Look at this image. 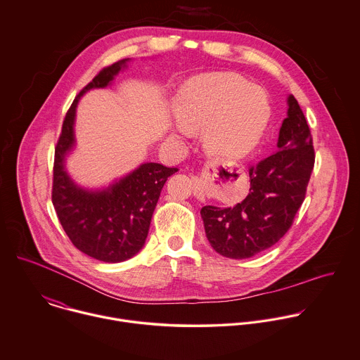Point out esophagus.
Returning <instances> with one entry per match:
<instances>
[{
	"label": "esophagus",
	"instance_id": "obj_1",
	"mask_svg": "<svg viewBox=\"0 0 360 360\" xmlns=\"http://www.w3.org/2000/svg\"><path fill=\"white\" fill-rule=\"evenodd\" d=\"M193 181L195 183V195H197V198H204V191H202V188L200 187V179L198 177H193Z\"/></svg>",
	"mask_w": 360,
	"mask_h": 360
}]
</instances>
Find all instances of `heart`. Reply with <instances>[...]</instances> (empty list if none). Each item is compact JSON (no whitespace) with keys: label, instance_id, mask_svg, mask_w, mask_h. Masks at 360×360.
Here are the masks:
<instances>
[{"label":"heart","instance_id":"1","mask_svg":"<svg viewBox=\"0 0 360 360\" xmlns=\"http://www.w3.org/2000/svg\"><path fill=\"white\" fill-rule=\"evenodd\" d=\"M179 128L202 129L205 149L219 159L251 152L268 125L271 109L265 92L235 74H204L187 79L172 99Z\"/></svg>","mask_w":360,"mask_h":360}]
</instances>
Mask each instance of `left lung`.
I'll return each instance as SVG.
<instances>
[{
    "instance_id": "8db88e82",
    "label": "left lung",
    "mask_w": 360,
    "mask_h": 360,
    "mask_svg": "<svg viewBox=\"0 0 360 360\" xmlns=\"http://www.w3.org/2000/svg\"><path fill=\"white\" fill-rule=\"evenodd\" d=\"M314 158L309 124L295 96L289 95L276 152L250 167L248 195L233 208L207 205L201 210L212 248L224 257L243 259L283 238L304 201Z\"/></svg>"
}]
</instances>
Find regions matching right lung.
I'll return each instance as SVG.
<instances>
[{
    "mask_svg": "<svg viewBox=\"0 0 360 360\" xmlns=\"http://www.w3.org/2000/svg\"><path fill=\"white\" fill-rule=\"evenodd\" d=\"M129 58L103 68L75 98L63 122L54 155L51 201L58 221L72 244L86 255L105 262L134 257L145 244L160 191L177 167L142 163L103 190H88L74 183L65 169V156L75 145L77 106L91 89L106 88L127 67Z\"/></svg>",
    "mask_w": 360,
    "mask_h": 360,
    "instance_id": "add662e5",
    "label": "right lung"
}]
</instances>
